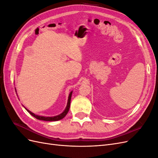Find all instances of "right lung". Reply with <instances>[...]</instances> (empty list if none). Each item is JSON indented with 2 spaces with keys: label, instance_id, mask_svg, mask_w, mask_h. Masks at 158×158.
<instances>
[{
  "label": "right lung",
  "instance_id": "add662e5",
  "mask_svg": "<svg viewBox=\"0 0 158 158\" xmlns=\"http://www.w3.org/2000/svg\"><path fill=\"white\" fill-rule=\"evenodd\" d=\"M72 94H73V92H71L69 94V99H68V103H67V106H66V107L64 111L61 114H59L57 116H55V117H42V116H39V115H36L34 113H31V111H30L29 110L26 109L27 111H28V113H30V114H31L32 116L34 117L35 118H36L37 119H39V120H42V121H59L60 120V119L63 118L66 115V114L68 113L69 110L70 106V100H71V96H72Z\"/></svg>",
  "mask_w": 158,
  "mask_h": 158
}]
</instances>
